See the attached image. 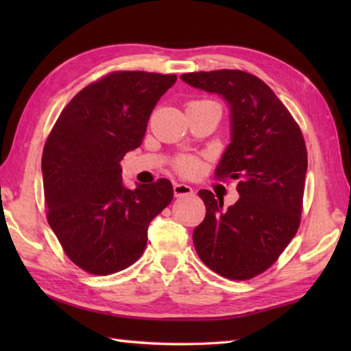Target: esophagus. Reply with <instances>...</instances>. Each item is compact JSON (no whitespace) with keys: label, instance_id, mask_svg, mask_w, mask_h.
Here are the masks:
<instances>
[{"label":"esophagus","instance_id":"34e87169","mask_svg":"<svg viewBox=\"0 0 351 351\" xmlns=\"http://www.w3.org/2000/svg\"><path fill=\"white\" fill-rule=\"evenodd\" d=\"M173 193H175L176 197L189 196V195H193V189L190 187V185H187V184L176 182V184L173 185Z\"/></svg>","mask_w":351,"mask_h":351}]
</instances>
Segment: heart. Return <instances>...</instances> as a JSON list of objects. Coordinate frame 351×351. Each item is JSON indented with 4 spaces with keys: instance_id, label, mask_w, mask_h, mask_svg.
Wrapping results in <instances>:
<instances>
[{
    "instance_id": "heart-1",
    "label": "heart",
    "mask_w": 351,
    "mask_h": 351,
    "mask_svg": "<svg viewBox=\"0 0 351 351\" xmlns=\"http://www.w3.org/2000/svg\"><path fill=\"white\" fill-rule=\"evenodd\" d=\"M199 169V161L193 156H185V158L178 160L176 162V170L182 175H193L196 173Z\"/></svg>"
}]
</instances>
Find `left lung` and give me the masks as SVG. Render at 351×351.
<instances>
[{
    "label": "left lung",
    "mask_w": 351,
    "mask_h": 351,
    "mask_svg": "<svg viewBox=\"0 0 351 351\" xmlns=\"http://www.w3.org/2000/svg\"><path fill=\"white\" fill-rule=\"evenodd\" d=\"M181 78L229 104L232 141L215 178L237 180L240 195L225 210L223 199L199 191L206 215L193 230L195 249L223 278L252 279L278 261L300 226L308 170L302 130L271 88L249 72H190Z\"/></svg>",
    "instance_id": "1"
}]
</instances>
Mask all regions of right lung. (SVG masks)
I'll return each instance as SVG.
<instances>
[{
    "instance_id": "obj_1",
    "label": "right lung",
    "mask_w": 351,
    "mask_h": 351,
    "mask_svg": "<svg viewBox=\"0 0 351 351\" xmlns=\"http://www.w3.org/2000/svg\"><path fill=\"white\" fill-rule=\"evenodd\" d=\"M176 75L116 71L86 86L45 141L47 219L81 270L107 276L143 255L147 226L173 199L169 180L128 190L121 160L143 141L156 102Z\"/></svg>"
}]
</instances>
